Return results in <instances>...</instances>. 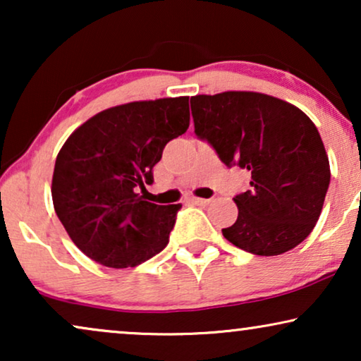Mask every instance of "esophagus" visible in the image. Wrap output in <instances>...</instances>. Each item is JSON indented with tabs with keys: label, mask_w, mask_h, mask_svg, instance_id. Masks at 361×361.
<instances>
[{
	"label": "esophagus",
	"mask_w": 361,
	"mask_h": 361,
	"mask_svg": "<svg viewBox=\"0 0 361 361\" xmlns=\"http://www.w3.org/2000/svg\"><path fill=\"white\" fill-rule=\"evenodd\" d=\"M190 202H192V204H195V205L205 207V205L210 204V199H200V197H192Z\"/></svg>",
	"instance_id": "obj_1"
}]
</instances>
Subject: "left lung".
Wrapping results in <instances>:
<instances>
[{
  "label": "left lung",
  "instance_id": "8db88e82",
  "mask_svg": "<svg viewBox=\"0 0 361 361\" xmlns=\"http://www.w3.org/2000/svg\"><path fill=\"white\" fill-rule=\"evenodd\" d=\"M195 135L226 166L251 174L235 197L238 219L221 233L258 256H276L307 238L322 212L330 164L312 120L298 106L258 92L190 98Z\"/></svg>",
  "mask_w": 361,
  "mask_h": 361
}]
</instances>
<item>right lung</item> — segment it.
I'll use <instances>...</instances> for the list:
<instances>
[{"label": "right lung", "mask_w": 361, "mask_h": 361, "mask_svg": "<svg viewBox=\"0 0 361 361\" xmlns=\"http://www.w3.org/2000/svg\"><path fill=\"white\" fill-rule=\"evenodd\" d=\"M190 125L189 97L106 108L77 128L59 151L52 202L77 248L108 268H135L169 243L176 205L136 194L152 184L162 149Z\"/></svg>", "instance_id": "obj_1"}]
</instances>
